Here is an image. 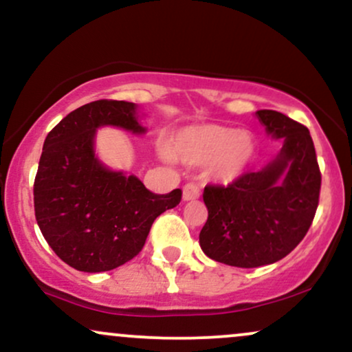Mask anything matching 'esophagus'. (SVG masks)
<instances>
[{"instance_id": "obj_1", "label": "esophagus", "mask_w": 352, "mask_h": 352, "mask_svg": "<svg viewBox=\"0 0 352 352\" xmlns=\"http://www.w3.org/2000/svg\"><path fill=\"white\" fill-rule=\"evenodd\" d=\"M199 188H197L196 184L192 183H188L183 188V199L184 201H192V199H197L199 197Z\"/></svg>"}]
</instances>
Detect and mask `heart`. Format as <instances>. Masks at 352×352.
<instances>
[{
  "instance_id": "1",
  "label": "heart",
  "mask_w": 352,
  "mask_h": 352,
  "mask_svg": "<svg viewBox=\"0 0 352 352\" xmlns=\"http://www.w3.org/2000/svg\"><path fill=\"white\" fill-rule=\"evenodd\" d=\"M255 143L249 133L221 125H197L179 131L171 144V156L186 164H208L221 183H234L254 158ZM161 155L169 156L166 150Z\"/></svg>"
}]
</instances>
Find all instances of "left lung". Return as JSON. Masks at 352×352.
Instances as JSON below:
<instances>
[{"mask_svg": "<svg viewBox=\"0 0 352 352\" xmlns=\"http://www.w3.org/2000/svg\"><path fill=\"white\" fill-rule=\"evenodd\" d=\"M283 146L260 171L204 188L208 222L199 234L209 258L255 268L287 257L307 235L320 202L321 173L309 130L275 110L255 113Z\"/></svg>", "mask_w": 352, "mask_h": 352, "instance_id": "8db88e82", "label": "left lung"}]
</instances>
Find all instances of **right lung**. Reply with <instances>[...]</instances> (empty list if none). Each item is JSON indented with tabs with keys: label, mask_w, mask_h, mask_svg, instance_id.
Returning <instances> with one entry per match:
<instances>
[{
	"label": "right lung",
	"mask_w": 352,
	"mask_h": 352,
	"mask_svg": "<svg viewBox=\"0 0 352 352\" xmlns=\"http://www.w3.org/2000/svg\"><path fill=\"white\" fill-rule=\"evenodd\" d=\"M107 125L146 131L131 102L78 107L45 136L34 179V212L44 239L67 265L89 274L136 257L155 219L176 208L183 194H155L136 176L103 166L94 140L97 128Z\"/></svg>",
	"instance_id": "obj_1"
}]
</instances>
